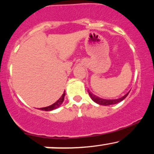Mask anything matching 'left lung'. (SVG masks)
<instances>
[{"label": "left lung", "mask_w": 154, "mask_h": 154, "mask_svg": "<svg viewBox=\"0 0 154 154\" xmlns=\"http://www.w3.org/2000/svg\"><path fill=\"white\" fill-rule=\"evenodd\" d=\"M90 95H91V98L93 99V101H95V103L100 104V105H103V106H109V105H112V104H115L119 103V102L122 101L128 96V95L129 94V93L128 94H126L125 95H124L122 98H120L119 99H116V100H105V99H101V98H98V97H95V95H93L91 93H89Z\"/></svg>", "instance_id": "8db88e82"}]
</instances>
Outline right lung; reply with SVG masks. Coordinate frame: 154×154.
<instances>
[{"label":"right lung","mask_w":154,"mask_h":154,"mask_svg":"<svg viewBox=\"0 0 154 154\" xmlns=\"http://www.w3.org/2000/svg\"><path fill=\"white\" fill-rule=\"evenodd\" d=\"M64 96H65V92L63 93V95H61V98H59V100H57V101L56 102V103H54V104H52V105L49 106H47V107H44V108H40V110H44V111H51V110H54V109H57L58 107H59L61 105V103H63V99H64Z\"/></svg>","instance_id":"1"}]
</instances>
